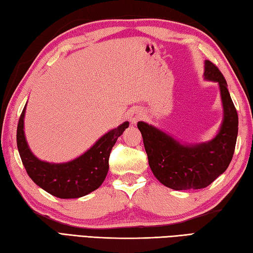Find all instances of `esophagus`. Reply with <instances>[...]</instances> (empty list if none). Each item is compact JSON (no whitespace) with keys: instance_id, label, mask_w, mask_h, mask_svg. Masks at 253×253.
<instances>
[{"instance_id":"esophagus-1","label":"esophagus","mask_w":253,"mask_h":253,"mask_svg":"<svg viewBox=\"0 0 253 253\" xmlns=\"http://www.w3.org/2000/svg\"><path fill=\"white\" fill-rule=\"evenodd\" d=\"M142 118V111L140 110H133L129 113V121L131 124H136Z\"/></svg>"}]
</instances>
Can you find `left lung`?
<instances>
[{
	"mask_svg": "<svg viewBox=\"0 0 253 253\" xmlns=\"http://www.w3.org/2000/svg\"><path fill=\"white\" fill-rule=\"evenodd\" d=\"M204 78L217 82L224 120L216 137L207 143L184 146L147 123L139 122L149 165L158 180L175 190L206 188L223 174L233 159L238 135V114L223 74L206 61Z\"/></svg>",
	"mask_w": 253,
	"mask_h": 253,
	"instance_id": "left-lung-1",
	"label": "left lung"
}]
</instances>
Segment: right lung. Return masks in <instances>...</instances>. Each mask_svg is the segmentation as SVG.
Returning a JSON list of instances; mask_svg holds the SVG:
<instances>
[{"mask_svg": "<svg viewBox=\"0 0 253 253\" xmlns=\"http://www.w3.org/2000/svg\"><path fill=\"white\" fill-rule=\"evenodd\" d=\"M25 110L26 106L19 117L16 139L21 162L34 182L61 199L80 198L98 189L109 170L111 150L129 123L125 122L105 133L79 158L67 163L53 164L40 161L31 153L24 133Z\"/></svg>", "mask_w": 253, "mask_h": 253, "instance_id": "obj_1", "label": "right lung"}]
</instances>
